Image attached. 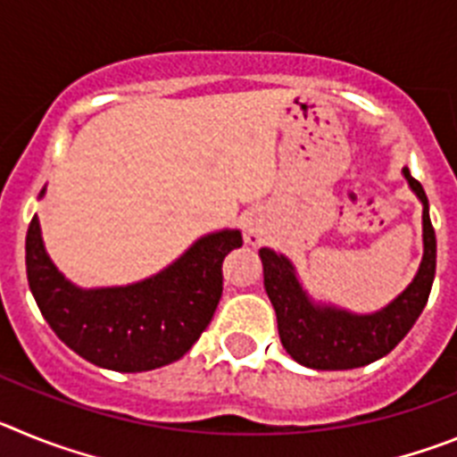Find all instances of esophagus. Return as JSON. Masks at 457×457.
Listing matches in <instances>:
<instances>
[{
    "label": "esophagus",
    "instance_id": "esophagus-1",
    "mask_svg": "<svg viewBox=\"0 0 457 457\" xmlns=\"http://www.w3.org/2000/svg\"><path fill=\"white\" fill-rule=\"evenodd\" d=\"M247 240L252 242V245H253V242H258V231H256V228H249V231H247Z\"/></svg>",
    "mask_w": 457,
    "mask_h": 457
}]
</instances>
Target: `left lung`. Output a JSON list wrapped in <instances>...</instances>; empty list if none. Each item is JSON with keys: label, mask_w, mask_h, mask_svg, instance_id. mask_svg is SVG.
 <instances>
[{"label": "left lung", "mask_w": 457, "mask_h": 457, "mask_svg": "<svg viewBox=\"0 0 457 457\" xmlns=\"http://www.w3.org/2000/svg\"><path fill=\"white\" fill-rule=\"evenodd\" d=\"M403 176L423 204V261L414 281L382 311L359 316L332 304H316L302 288L288 258L268 247L258 252L265 290L277 311L278 338L297 364L316 370H348L378 361L405 338L421 316L437 268V240L421 183L411 179L407 167Z\"/></svg>", "instance_id": "1"}]
</instances>
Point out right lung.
Instances as JSON below:
<instances>
[{
    "mask_svg": "<svg viewBox=\"0 0 457 457\" xmlns=\"http://www.w3.org/2000/svg\"><path fill=\"white\" fill-rule=\"evenodd\" d=\"M237 247L240 231L210 233L155 277L84 290L50 261L38 217L31 220L24 245L31 295L47 325L72 353L119 373L167 366L199 341L220 304L224 256Z\"/></svg>",
    "mask_w": 457,
    "mask_h": 457,
    "instance_id": "right-lung-1",
    "label": "right lung"
}]
</instances>
